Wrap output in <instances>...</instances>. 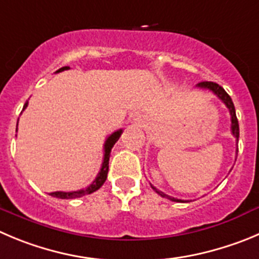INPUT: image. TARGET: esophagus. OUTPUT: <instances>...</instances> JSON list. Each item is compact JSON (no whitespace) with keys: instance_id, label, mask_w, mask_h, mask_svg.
Segmentation results:
<instances>
[{"instance_id":"1","label":"esophagus","mask_w":259,"mask_h":259,"mask_svg":"<svg viewBox=\"0 0 259 259\" xmlns=\"http://www.w3.org/2000/svg\"><path fill=\"white\" fill-rule=\"evenodd\" d=\"M135 120H137V121L139 122V124H142V122H143V121H142V118H139V117H138V118H135Z\"/></svg>"}]
</instances>
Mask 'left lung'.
Returning a JSON list of instances; mask_svg holds the SVG:
<instances>
[{
	"mask_svg": "<svg viewBox=\"0 0 259 259\" xmlns=\"http://www.w3.org/2000/svg\"><path fill=\"white\" fill-rule=\"evenodd\" d=\"M197 87L198 88L209 89V91H211L212 93L216 94L220 100L225 103V106L229 108V111H230V116H231V133H233L234 137L236 138V142H238L239 141V122H238V118H236L235 107H234V103H233V101H231V97L229 96L226 92H225V89L222 88L221 85H219L217 83H213V81H202V83H198ZM236 156H238V149H236ZM151 187H152V189H153L156 193H158L161 197L167 198V199L174 200V202H188V200H181V199H176V198L170 197V195L165 194V193H162L161 190L157 189V188L153 187L152 184H151Z\"/></svg>",
	"mask_w": 259,
	"mask_h": 259,
	"instance_id": "left-lung-1",
	"label": "left lung"
}]
</instances>
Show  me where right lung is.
Returning a JSON list of instances; mask_svg holds the SVG:
<instances>
[{"label": "right lung", "mask_w": 259, "mask_h": 259, "mask_svg": "<svg viewBox=\"0 0 259 259\" xmlns=\"http://www.w3.org/2000/svg\"><path fill=\"white\" fill-rule=\"evenodd\" d=\"M69 69H70L69 66H64V67H61V69L57 70L56 72H61V71H64V70H69ZM26 107H28V102H25L23 110H25ZM121 134H122V129H118V130H116L115 133H112V134H111L110 137L106 139L105 147H103V149H105V154H103L102 167H101V170H100V172H98V175H97V178L94 179V181L92 183L91 185H89L88 188H85V189H80V190H75V192H53V193H50V195L59 198V199H74V198H80V197H83V195L91 194V193H93V192H96V190L100 189V188L103 185V183L106 181V179H107L108 161H110L111 149H112V147L115 146L116 142L118 141V138L121 137Z\"/></svg>", "instance_id": "add662e5"}]
</instances>
